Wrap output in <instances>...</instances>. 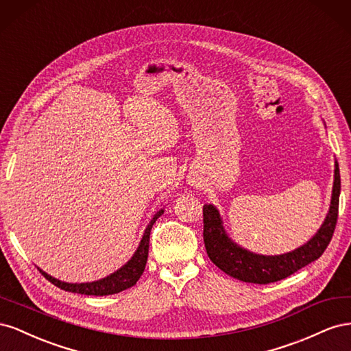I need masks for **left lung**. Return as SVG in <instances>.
Masks as SVG:
<instances>
[{
    "label": "left lung",
    "instance_id": "1",
    "mask_svg": "<svg viewBox=\"0 0 351 351\" xmlns=\"http://www.w3.org/2000/svg\"><path fill=\"white\" fill-rule=\"evenodd\" d=\"M339 190L341 178L335 161L331 205L324 224L303 246L275 256L256 254L240 247L227 236L218 209L214 205H204V241L209 259L230 277L244 282L269 284L290 277L291 274L321 258L328 247L337 226Z\"/></svg>",
    "mask_w": 351,
    "mask_h": 351
}]
</instances>
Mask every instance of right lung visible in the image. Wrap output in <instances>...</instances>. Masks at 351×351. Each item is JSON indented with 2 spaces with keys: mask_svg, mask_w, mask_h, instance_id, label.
Returning a JSON list of instances; mask_svg holds the SVG:
<instances>
[{
  "mask_svg": "<svg viewBox=\"0 0 351 351\" xmlns=\"http://www.w3.org/2000/svg\"><path fill=\"white\" fill-rule=\"evenodd\" d=\"M162 214H164V209L158 210L154 215V218L151 219L149 224H147V227L143 232V237L141 240L139 247H137V250L134 252L132 259L125 265H123L119 271H115L114 274L108 275V277H105L98 281H93V282L71 284V282H64V281H60L54 277H51V275L42 271L40 268H38V269L49 282L57 285L58 289L70 291V293L86 294V295H108V294H115V293H120L123 290L130 289V287H133L137 281H139V278L142 277V274L145 271L147 253H149L151 230H152V226L155 224V221Z\"/></svg>",
  "mask_w": 351,
  "mask_h": 351,
  "instance_id": "add662e5",
  "label": "right lung"
}]
</instances>
